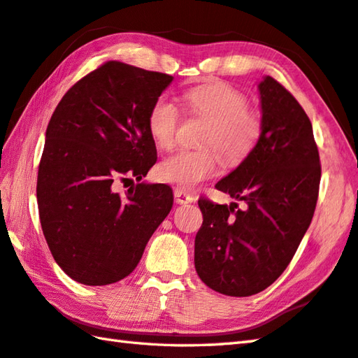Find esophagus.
I'll return each instance as SVG.
<instances>
[{"label": "esophagus", "mask_w": 358, "mask_h": 358, "mask_svg": "<svg viewBox=\"0 0 358 358\" xmlns=\"http://www.w3.org/2000/svg\"><path fill=\"white\" fill-rule=\"evenodd\" d=\"M173 196H175V201H177L178 204H186V203L195 201L194 196L191 194H187L186 191H183V189H175Z\"/></svg>", "instance_id": "1"}]
</instances>
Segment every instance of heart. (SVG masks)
<instances>
[{"label": "heart", "mask_w": 358, "mask_h": 358, "mask_svg": "<svg viewBox=\"0 0 358 358\" xmlns=\"http://www.w3.org/2000/svg\"><path fill=\"white\" fill-rule=\"evenodd\" d=\"M185 100L196 115L209 120L199 150H178L158 166V177L183 189H194L214 177L220 167L217 148L227 163H238L262 138L263 123L248 108V98L224 81H210L189 89ZM180 110L171 98H155L148 113V129L157 146L169 149L175 143ZM212 147H215L212 150Z\"/></svg>", "instance_id": "1"}]
</instances>
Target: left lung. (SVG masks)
Listing matches in <instances>:
<instances>
[{
    "instance_id": "8db88e82",
    "label": "left lung",
    "mask_w": 358,
    "mask_h": 358,
    "mask_svg": "<svg viewBox=\"0 0 358 358\" xmlns=\"http://www.w3.org/2000/svg\"><path fill=\"white\" fill-rule=\"evenodd\" d=\"M258 90L262 138L215 185L248 209L199 200L195 269L204 285L231 296L262 292L283 273L314 217L322 177L313 124L299 101L272 77Z\"/></svg>"
}]
</instances>
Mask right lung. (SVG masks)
Returning a JSON list of instances; mask_svg holds the SVG:
<instances>
[{
    "label": "right lung",
    "mask_w": 358,
    "mask_h": 358,
    "mask_svg": "<svg viewBox=\"0 0 358 358\" xmlns=\"http://www.w3.org/2000/svg\"><path fill=\"white\" fill-rule=\"evenodd\" d=\"M172 80L108 62L75 83L52 113L38 167V210L53 258L78 283L127 277L172 209L169 186L141 183L157 162L148 113ZM117 179L133 183L124 196L113 191Z\"/></svg>",
    "instance_id": "add662e5"
}]
</instances>
